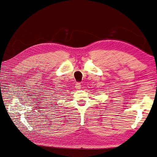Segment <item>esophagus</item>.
<instances>
[{
	"instance_id": "34e87169",
	"label": "esophagus",
	"mask_w": 157,
	"mask_h": 157,
	"mask_svg": "<svg viewBox=\"0 0 157 157\" xmlns=\"http://www.w3.org/2000/svg\"><path fill=\"white\" fill-rule=\"evenodd\" d=\"M81 86V83H77L76 84V89H80Z\"/></svg>"
}]
</instances>
